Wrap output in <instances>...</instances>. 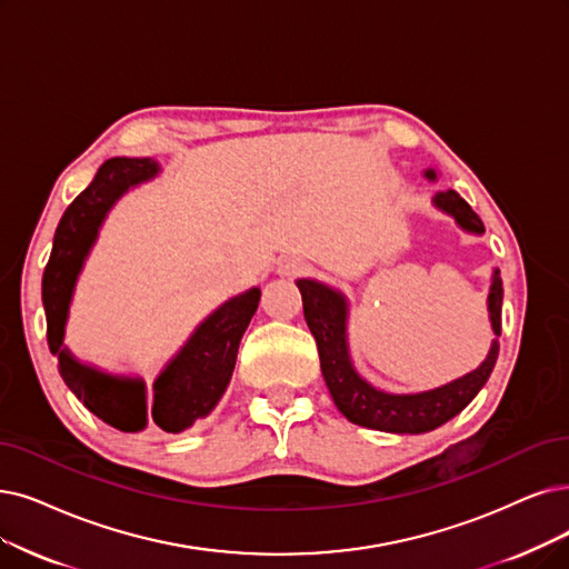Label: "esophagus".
<instances>
[{
	"label": "esophagus",
	"instance_id": "obj_1",
	"mask_svg": "<svg viewBox=\"0 0 569 569\" xmlns=\"http://www.w3.org/2000/svg\"><path fill=\"white\" fill-rule=\"evenodd\" d=\"M306 270V263L299 261V259H287L284 263H280V272L287 278H293V276H301V272Z\"/></svg>",
	"mask_w": 569,
	"mask_h": 569
}]
</instances>
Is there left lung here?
I'll list each match as a JSON object with an SVG mask.
<instances>
[{"label":"left lung","instance_id":"left-lung-1","mask_svg":"<svg viewBox=\"0 0 569 569\" xmlns=\"http://www.w3.org/2000/svg\"><path fill=\"white\" fill-rule=\"evenodd\" d=\"M425 174L435 179V170H427ZM435 206L456 217L462 229L471 233H483V221L479 219V214L452 189L437 193ZM297 284L303 297L306 322L317 340V352H320V367L327 388L333 397V403L338 406V411L355 425L392 431V435H422V431H431L450 418H456L479 395L495 369L499 352L497 338L492 340V348L479 369L443 385V388L420 395L380 392L371 388L367 380H361L350 363L346 343V299L338 291L315 280H299ZM502 291L505 289L502 280H499V270H495L488 297L495 336L502 333Z\"/></svg>","mask_w":569,"mask_h":569}]
</instances>
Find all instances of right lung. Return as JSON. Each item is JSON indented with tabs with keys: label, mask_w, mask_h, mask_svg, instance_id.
I'll list each match as a JSON object with an SVG mask.
<instances>
[{
	"label": "right lung",
	"mask_w": 569,
	"mask_h": 569,
	"mask_svg": "<svg viewBox=\"0 0 569 569\" xmlns=\"http://www.w3.org/2000/svg\"><path fill=\"white\" fill-rule=\"evenodd\" d=\"M156 172L158 163L151 158H109L100 166L90 187L72 200L58 223L51 259L41 280V299L47 310L49 348L58 355V371L88 411L121 431H140L147 422H156V427L177 435L198 418H206L229 388L242 333L259 308L261 291L257 287L226 301L196 329L189 343L156 378L151 411L142 380L88 369L62 348L72 289L100 221L130 187L151 179Z\"/></svg>",
	"instance_id": "add662e5"
}]
</instances>
